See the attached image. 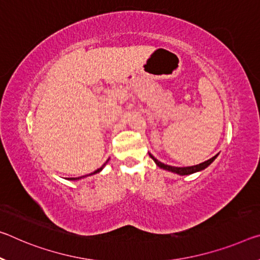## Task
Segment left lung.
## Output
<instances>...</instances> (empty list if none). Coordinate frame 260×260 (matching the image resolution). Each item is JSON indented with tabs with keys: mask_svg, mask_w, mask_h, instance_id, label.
Listing matches in <instances>:
<instances>
[{
	"mask_svg": "<svg viewBox=\"0 0 260 260\" xmlns=\"http://www.w3.org/2000/svg\"><path fill=\"white\" fill-rule=\"evenodd\" d=\"M149 156H150V157H151L152 159L155 160V163L157 164V166H158L159 168L166 169V170H169V171H171V172H176V174H179V175H183V176H184V175H191V174H194V172H197V171L204 170L205 168H207V167L209 166V164H211V163L213 162V160L216 158L217 155H215V156H214V157L209 158V159H207V160H205L204 163L197 164V166H192V167H184V168L167 166V164H164V163H162V162H159L158 159H156L151 154H149Z\"/></svg>",
	"mask_w": 260,
	"mask_h": 260,
	"instance_id": "8db88e82",
	"label": "left lung"
}]
</instances>
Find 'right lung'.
<instances>
[{"mask_svg": "<svg viewBox=\"0 0 260 260\" xmlns=\"http://www.w3.org/2000/svg\"><path fill=\"white\" fill-rule=\"evenodd\" d=\"M104 166H105V164H103V166H102V167H101L100 169H97V170H96V171H93V172H92V174H90V175H93V174H97V172H100V171L102 170V169H103V168H104ZM86 176H88V175H86ZM82 177H84V176H82ZM82 177H77V178H69V179H73V180H74V179H78V178H82Z\"/></svg>", "mask_w": 260, "mask_h": 260, "instance_id": "add662e5", "label": "right lung"}]
</instances>
